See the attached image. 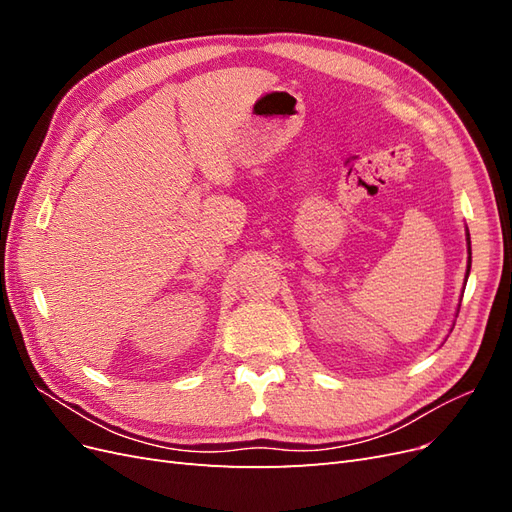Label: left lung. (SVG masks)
Instances as JSON below:
<instances>
[{"mask_svg":"<svg viewBox=\"0 0 512 512\" xmlns=\"http://www.w3.org/2000/svg\"><path fill=\"white\" fill-rule=\"evenodd\" d=\"M466 241H468V267H466V282H468V275H470V267H472V247H470V232H468V228H466ZM459 312V309H457ZM455 327V324H453Z\"/></svg>","mask_w":512,"mask_h":512,"instance_id":"obj_1","label":"left lung"}]
</instances>
